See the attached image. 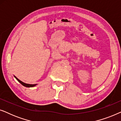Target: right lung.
I'll return each instance as SVG.
<instances>
[{"mask_svg": "<svg viewBox=\"0 0 121 121\" xmlns=\"http://www.w3.org/2000/svg\"><path fill=\"white\" fill-rule=\"evenodd\" d=\"M14 77L16 79V80H17L18 82H19L21 84H22V85H23V86H25V87H34V86H36V85H37V84H26V83H25V82H21V80H20L19 79H17V78H16L15 76H14Z\"/></svg>", "mask_w": 121, "mask_h": 121, "instance_id": "right-lung-1", "label": "right lung"}]
</instances>
